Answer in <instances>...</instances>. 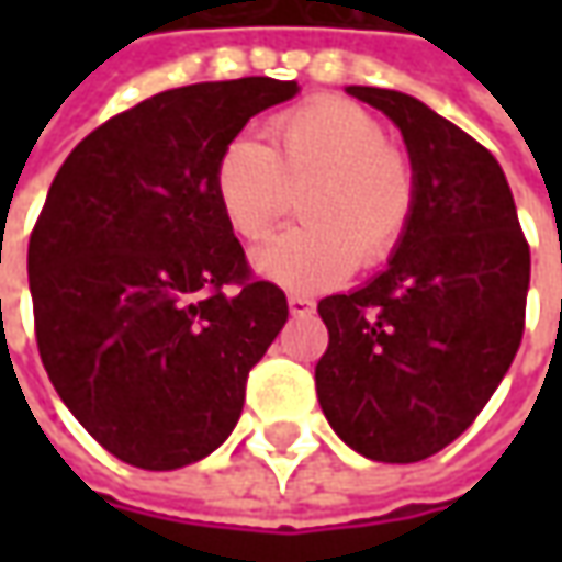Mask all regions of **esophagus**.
I'll list each match as a JSON object with an SVG mask.
<instances>
[{
    "mask_svg": "<svg viewBox=\"0 0 562 562\" xmlns=\"http://www.w3.org/2000/svg\"><path fill=\"white\" fill-rule=\"evenodd\" d=\"M288 306H291V315H310L315 310V300L313 296H303V293H291Z\"/></svg>",
    "mask_w": 562,
    "mask_h": 562,
    "instance_id": "obj_1",
    "label": "esophagus"
}]
</instances>
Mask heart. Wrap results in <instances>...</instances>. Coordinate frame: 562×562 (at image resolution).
Returning <instances> with one entry per match:
<instances>
[{"mask_svg":"<svg viewBox=\"0 0 562 562\" xmlns=\"http://www.w3.org/2000/svg\"><path fill=\"white\" fill-rule=\"evenodd\" d=\"M215 203L240 244H259L303 190L306 225L269 240L256 271L291 291L337 284L384 262L416 215V175L387 127L357 102L318 97L269 121V146L234 137L212 171Z\"/></svg>","mask_w":562,"mask_h":562,"instance_id":"1","label":"heart"}]
</instances>
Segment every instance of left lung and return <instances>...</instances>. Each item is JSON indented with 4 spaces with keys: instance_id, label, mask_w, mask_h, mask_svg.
Here are the masks:
<instances>
[{
    "instance_id": "8db88e82",
    "label": "left lung",
    "mask_w": 562,
    "mask_h": 562,
    "mask_svg": "<svg viewBox=\"0 0 562 562\" xmlns=\"http://www.w3.org/2000/svg\"><path fill=\"white\" fill-rule=\"evenodd\" d=\"M409 149L416 215L387 269L318 303L315 391L331 428L378 463H419L485 409L526 331L529 240L504 168L419 99L347 87Z\"/></svg>"
}]
</instances>
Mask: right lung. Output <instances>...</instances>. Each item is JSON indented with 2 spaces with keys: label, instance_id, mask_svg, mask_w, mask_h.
<instances>
[{
  "label": "right lung",
  "instance_id": "1",
  "mask_svg": "<svg viewBox=\"0 0 562 562\" xmlns=\"http://www.w3.org/2000/svg\"><path fill=\"white\" fill-rule=\"evenodd\" d=\"M296 80L165 90L71 149L31 231L33 331L46 375L112 457L168 472L240 419L249 369L288 322L215 203L227 143Z\"/></svg>",
  "mask_w": 562,
  "mask_h": 562
}]
</instances>
